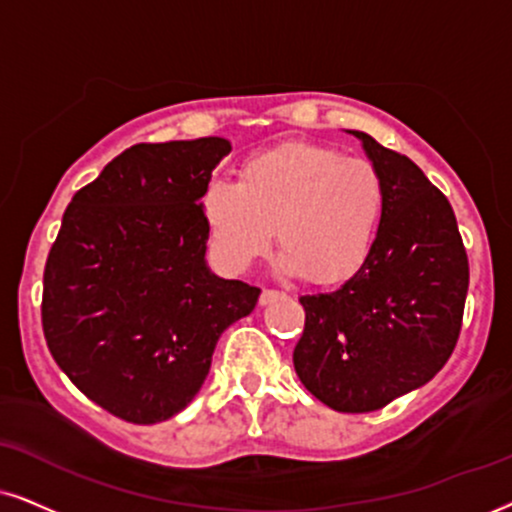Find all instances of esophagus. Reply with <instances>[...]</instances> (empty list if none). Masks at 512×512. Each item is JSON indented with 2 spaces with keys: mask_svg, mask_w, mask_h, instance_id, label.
<instances>
[{
  "mask_svg": "<svg viewBox=\"0 0 512 512\" xmlns=\"http://www.w3.org/2000/svg\"><path fill=\"white\" fill-rule=\"evenodd\" d=\"M278 295H281V293H278V290H274V288H264V290H262V295H260V304H269V302H274Z\"/></svg>",
  "mask_w": 512,
  "mask_h": 512,
  "instance_id": "1",
  "label": "esophagus"
}]
</instances>
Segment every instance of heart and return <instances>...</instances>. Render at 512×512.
I'll return each mask as SVG.
<instances>
[{
    "label": "heart",
    "mask_w": 512,
    "mask_h": 512,
    "mask_svg": "<svg viewBox=\"0 0 512 512\" xmlns=\"http://www.w3.org/2000/svg\"><path fill=\"white\" fill-rule=\"evenodd\" d=\"M200 208L212 255L231 274L262 260L276 236L283 269L331 286L371 252L385 186L366 160L293 141L245 160L236 186L212 181Z\"/></svg>",
    "instance_id": "b5f03b06"
}]
</instances>
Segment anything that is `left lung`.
Masks as SVG:
<instances>
[{
  "instance_id": "8db88e82",
  "label": "left lung",
  "mask_w": 512,
  "mask_h": 512,
  "mask_svg": "<svg viewBox=\"0 0 512 512\" xmlns=\"http://www.w3.org/2000/svg\"><path fill=\"white\" fill-rule=\"evenodd\" d=\"M385 186L373 248L333 293L304 295L297 378L342 413L378 411L442 371L468 295V255L449 200L411 158L364 132Z\"/></svg>"
}]
</instances>
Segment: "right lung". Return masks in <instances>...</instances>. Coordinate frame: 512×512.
I'll return each mask as SVG.
<instances>
[{"label": "right lung", "instance_id": "obj_1", "mask_svg": "<svg viewBox=\"0 0 512 512\" xmlns=\"http://www.w3.org/2000/svg\"><path fill=\"white\" fill-rule=\"evenodd\" d=\"M219 137L137 144L82 186L44 267L51 357L94 404L134 425L177 416L260 288L210 274L198 200L229 155Z\"/></svg>", "mask_w": 512, "mask_h": 512}]
</instances>
